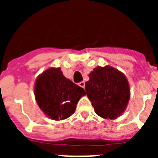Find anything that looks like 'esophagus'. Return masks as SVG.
Segmentation results:
<instances>
[{"mask_svg": "<svg viewBox=\"0 0 158 158\" xmlns=\"http://www.w3.org/2000/svg\"><path fill=\"white\" fill-rule=\"evenodd\" d=\"M78 85L81 88H85V81H81L78 83Z\"/></svg>", "mask_w": 158, "mask_h": 158, "instance_id": "esophagus-1", "label": "esophagus"}]
</instances>
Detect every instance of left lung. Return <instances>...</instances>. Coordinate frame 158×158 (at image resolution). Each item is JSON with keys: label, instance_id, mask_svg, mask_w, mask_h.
Listing matches in <instances>:
<instances>
[{"label": "left lung", "instance_id": "left-lung-1", "mask_svg": "<svg viewBox=\"0 0 158 158\" xmlns=\"http://www.w3.org/2000/svg\"><path fill=\"white\" fill-rule=\"evenodd\" d=\"M89 77L85 91L95 112L104 118L114 119L119 116L130 99V86L125 75L107 65L95 68Z\"/></svg>", "mask_w": 158, "mask_h": 158}]
</instances>
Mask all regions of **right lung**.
I'll list each match as a JSON object with an SVG mask.
<instances>
[{
  "instance_id": "obj_1",
  "label": "right lung",
  "mask_w": 158,
  "mask_h": 158,
  "mask_svg": "<svg viewBox=\"0 0 158 158\" xmlns=\"http://www.w3.org/2000/svg\"><path fill=\"white\" fill-rule=\"evenodd\" d=\"M85 92L83 88L65 77L60 68H51L38 77L35 96L38 105L54 120L71 116L77 102Z\"/></svg>"
}]
</instances>
